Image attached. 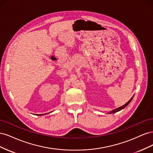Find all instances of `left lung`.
Instances as JSON below:
<instances>
[{
	"instance_id": "1",
	"label": "left lung",
	"mask_w": 153,
	"mask_h": 153,
	"mask_svg": "<svg viewBox=\"0 0 153 153\" xmlns=\"http://www.w3.org/2000/svg\"><path fill=\"white\" fill-rule=\"evenodd\" d=\"M133 96H133V97L132 98L129 100L128 102L126 103H125L124 105H123L122 106H120V107H119V108H115V109H114V110H112V111H110V112H108V114H114V113H116V112H119V111H120V110H121L122 109H123V108H124L125 107H126V106H128V105H129V103L131 102V100H132V99H133Z\"/></svg>"
}]
</instances>
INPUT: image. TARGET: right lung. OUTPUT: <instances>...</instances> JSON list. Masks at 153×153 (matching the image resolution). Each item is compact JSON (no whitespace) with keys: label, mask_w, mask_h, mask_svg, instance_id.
<instances>
[{"label":"right lung","mask_w":153,"mask_h":153,"mask_svg":"<svg viewBox=\"0 0 153 153\" xmlns=\"http://www.w3.org/2000/svg\"><path fill=\"white\" fill-rule=\"evenodd\" d=\"M46 114H38L37 115H46Z\"/></svg>","instance_id":"add662e5"}]
</instances>
